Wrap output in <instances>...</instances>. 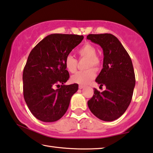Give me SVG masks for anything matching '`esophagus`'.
I'll list each match as a JSON object with an SVG mask.
<instances>
[{
    "mask_svg": "<svg viewBox=\"0 0 153 153\" xmlns=\"http://www.w3.org/2000/svg\"><path fill=\"white\" fill-rule=\"evenodd\" d=\"M78 88H79V89H82V88H84V86H82V85H79Z\"/></svg>",
    "mask_w": 153,
    "mask_h": 153,
    "instance_id": "esophagus-1",
    "label": "esophagus"
}]
</instances>
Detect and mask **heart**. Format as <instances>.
I'll use <instances>...</instances> for the list:
<instances>
[{"label":"heart","mask_w":153,"mask_h":153,"mask_svg":"<svg viewBox=\"0 0 153 153\" xmlns=\"http://www.w3.org/2000/svg\"><path fill=\"white\" fill-rule=\"evenodd\" d=\"M77 53L79 56L88 59L86 62V69H88L84 71H77L71 77L72 82L78 84H88L96 76L95 70L91 67L98 69L101 65L99 58L96 55L97 49L91 43H87L80 47L77 50ZM65 66L66 69L70 73H74L76 71L77 61L71 55H68L65 59ZM91 69H90L89 68Z\"/></svg>","instance_id":"obj_1"}]
</instances>
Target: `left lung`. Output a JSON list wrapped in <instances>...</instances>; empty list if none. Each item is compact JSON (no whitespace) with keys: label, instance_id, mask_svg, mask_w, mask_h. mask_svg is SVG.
Instances as JSON below:
<instances>
[{"label":"left lung","instance_id":"1","mask_svg":"<svg viewBox=\"0 0 153 153\" xmlns=\"http://www.w3.org/2000/svg\"><path fill=\"white\" fill-rule=\"evenodd\" d=\"M87 39L103 49V69L96 78L106 89L94 94L88 101L93 114L103 121H113L125 112L131 101L135 77L131 59L120 41L111 34H90Z\"/></svg>","mask_w":153,"mask_h":153}]
</instances>
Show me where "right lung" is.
<instances>
[{
	"mask_svg": "<svg viewBox=\"0 0 153 153\" xmlns=\"http://www.w3.org/2000/svg\"><path fill=\"white\" fill-rule=\"evenodd\" d=\"M83 39L82 35L51 34L31 50L24 68L23 93L38 120L55 122L66 113L78 85L65 84L69 78L65 59ZM55 86L59 88L55 89Z\"/></svg>",
	"mask_w": 153,
	"mask_h": 153,
	"instance_id": "obj_1",
	"label": "right lung"
}]
</instances>
